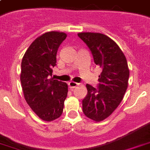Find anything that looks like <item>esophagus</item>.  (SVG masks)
Masks as SVG:
<instances>
[{"instance_id":"obj_1","label":"esophagus","mask_w":150,"mask_h":150,"mask_svg":"<svg viewBox=\"0 0 150 150\" xmlns=\"http://www.w3.org/2000/svg\"><path fill=\"white\" fill-rule=\"evenodd\" d=\"M69 87L70 88H76V86H79V83H76V82H74V81H70V82H69Z\"/></svg>"}]
</instances>
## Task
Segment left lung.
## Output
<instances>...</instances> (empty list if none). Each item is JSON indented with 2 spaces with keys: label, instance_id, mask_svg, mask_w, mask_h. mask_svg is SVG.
<instances>
[{
  "label": "left lung",
  "instance_id": "8db88e82",
  "mask_svg": "<svg viewBox=\"0 0 150 150\" xmlns=\"http://www.w3.org/2000/svg\"><path fill=\"white\" fill-rule=\"evenodd\" d=\"M87 45L96 64L102 69L98 88L87 84L82 100L85 115L95 121H103L117 108L128 87L129 70L125 56L114 40L98 33H79Z\"/></svg>",
  "mask_w": 150,
  "mask_h": 150
}]
</instances>
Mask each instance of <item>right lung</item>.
<instances>
[{
    "instance_id": "obj_1",
    "label": "right lung",
    "mask_w": 150,
    "mask_h": 150,
    "mask_svg": "<svg viewBox=\"0 0 150 150\" xmlns=\"http://www.w3.org/2000/svg\"><path fill=\"white\" fill-rule=\"evenodd\" d=\"M67 35L48 32L38 37L26 50L21 62V82L26 102L44 121L58 118L67 97V84L53 80L57 52Z\"/></svg>"
}]
</instances>
